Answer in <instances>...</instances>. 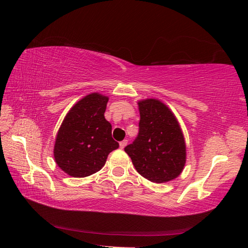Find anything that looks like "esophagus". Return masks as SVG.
<instances>
[{"label": "esophagus", "mask_w": 248, "mask_h": 248, "mask_svg": "<svg viewBox=\"0 0 248 248\" xmlns=\"http://www.w3.org/2000/svg\"><path fill=\"white\" fill-rule=\"evenodd\" d=\"M127 144H128V140H124L123 141H120V143H119V147H120L121 149H124V147L127 146Z\"/></svg>", "instance_id": "esophagus-1"}]
</instances>
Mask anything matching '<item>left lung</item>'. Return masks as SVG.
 <instances>
[{
	"mask_svg": "<svg viewBox=\"0 0 248 248\" xmlns=\"http://www.w3.org/2000/svg\"><path fill=\"white\" fill-rule=\"evenodd\" d=\"M140 120L139 136L124 148L140 176L165 183L182 172L186 146L179 121L170 108L157 99L138 102Z\"/></svg>",
	"mask_w": 248,
	"mask_h": 248,
	"instance_id": "left-lung-1",
	"label": "left lung"
}]
</instances>
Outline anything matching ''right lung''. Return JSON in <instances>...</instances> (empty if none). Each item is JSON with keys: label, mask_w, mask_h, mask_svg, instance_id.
Returning <instances> with one entry per match:
<instances>
[{"label": "right lung", "mask_w": 248, "mask_h": 248, "mask_svg": "<svg viewBox=\"0 0 248 248\" xmlns=\"http://www.w3.org/2000/svg\"><path fill=\"white\" fill-rule=\"evenodd\" d=\"M108 97L92 93L73 105L56 134L54 160L62 171L84 178L99 171L109 152L119 144L112 138V124L104 118Z\"/></svg>", "instance_id": "1"}]
</instances>
